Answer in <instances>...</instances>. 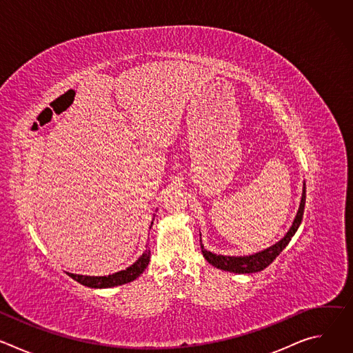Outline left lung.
I'll use <instances>...</instances> for the list:
<instances>
[{
	"mask_svg": "<svg viewBox=\"0 0 353 353\" xmlns=\"http://www.w3.org/2000/svg\"><path fill=\"white\" fill-rule=\"evenodd\" d=\"M305 203H306V184H303V194H301L300 207H299V211H297L294 221H293L290 229L288 230V233L278 243L260 251V253L251 254V256H243V257L218 256V254H214V253H211V251L205 250L203 243H201V251H203V256L205 257V260L210 264H212L214 267L223 270V271H229V272H234V274H253V272L263 271L281 254V251L289 244L290 239L296 233L297 228L301 223V218H303Z\"/></svg>",
	"mask_w": 353,
	"mask_h": 353,
	"instance_id": "8db88e82",
	"label": "left lung"
}]
</instances>
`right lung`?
<instances>
[{"instance_id": "add662e5", "label": "right lung", "mask_w": 353, "mask_h": 353, "mask_svg": "<svg viewBox=\"0 0 353 353\" xmlns=\"http://www.w3.org/2000/svg\"><path fill=\"white\" fill-rule=\"evenodd\" d=\"M149 260H150V251L146 248L145 253L132 265H130L128 268L119 271L116 274H112L108 276H86V275H77V274L68 272V275L72 279H75L77 282H79L81 285L88 286V288H96V289L113 288V286L124 285V283H128V282L137 279L148 267Z\"/></svg>"}]
</instances>
